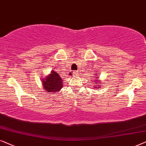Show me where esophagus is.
<instances>
[{
  "label": "esophagus",
  "mask_w": 146,
  "mask_h": 146,
  "mask_svg": "<svg viewBox=\"0 0 146 146\" xmlns=\"http://www.w3.org/2000/svg\"><path fill=\"white\" fill-rule=\"evenodd\" d=\"M77 73H78V72L77 71H73V72H70V73H69V76L75 77L77 75Z\"/></svg>",
  "instance_id": "34e87169"
}]
</instances>
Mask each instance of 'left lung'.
I'll use <instances>...</instances> for the list:
<instances>
[{"label": "left lung", "instance_id": "obj_1", "mask_svg": "<svg viewBox=\"0 0 146 146\" xmlns=\"http://www.w3.org/2000/svg\"><path fill=\"white\" fill-rule=\"evenodd\" d=\"M97 73H98V71L93 72V74H94V75L96 77V79H95L94 81H93V84H94V87H93L94 89H99L101 85H102V84H103V83H102V81L99 79V77H100V76H98V74H97Z\"/></svg>", "mask_w": 146, "mask_h": 146}]
</instances>
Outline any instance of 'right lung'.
<instances>
[{"label":"right lung","mask_w":146,"mask_h":146,"mask_svg":"<svg viewBox=\"0 0 146 146\" xmlns=\"http://www.w3.org/2000/svg\"><path fill=\"white\" fill-rule=\"evenodd\" d=\"M42 85L43 89L47 93H57L63 87V81L61 78L59 73L56 71H51L47 76L42 77Z\"/></svg>","instance_id":"add662e5"}]
</instances>
